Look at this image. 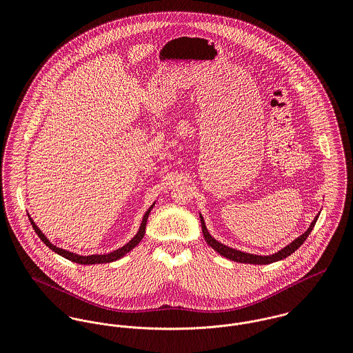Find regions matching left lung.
<instances>
[{
  "instance_id": "8db88e82",
  "label": "left lung",
  "mask_w": 353,
  "mask_h": 353,
  "mask_svg": "<svg viewBox=\"0 0 353 353\" xmlns=\"http://www.w3.org/2000/svg\"><path fill=\"white\" fill-rule=\"evenodd\" d=\"M318 216L319 213L314 217V220L311 221L310 227L307 228V231L302 234L301 236H298L294 242H291L290 245H287L285 248H283L281 250H279L274 254H270V255H256V254H250V252H241V250H236V249H232V248H228L225 245H223L221 242L216 241L208 231L206 225H205V220L202 217L201 213H200V219H201V227L202 234H203V238L206 241V243L214 250V252H219L220 255L231 259V261H235V262H239V263H252V265H268V263H272V262H277V261H281L284 258H287L288 255H291L292 252H296L303 243L304 241L307 239V236L310 235V232L312 231L316 220H318Z\"/></svg>"
}]
</instances>
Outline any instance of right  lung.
I'll list each match as a JSON object with an SVG mask.
<instances>
[{
  "instance_id": "obj_1",
  "label": "right lung",
  "mask_w": 353,
  "mask_h": 353,
  "mask_svg": "<svg viewBox=\"0 0 353 353\" xmlns=\"http://www.w3.org/2000/svg\"><path fill=\"white\" fill-rule=\"evenodd\" d=\"M156 202V201H154ZM154 202L152 203L151 206L148 208V210L145 212L144 217H143V221H141V225L137 231V234L126 243L123 245L122 248L114 250V252H107V254H92V255H80V254H76V252H69V250H65V249H61V248H57L55 245H52L50 241L48 239V236L41 231V228L35 224V221L32 220V217L28 214V219L32 224V228L35 230L37 235L41 238V241L51 249L52 252L59 254L61 256L72 261V262H76V263H81V265H95V263H107V262H114L119 258H122L125 254H128L129 252H132L140 242L141 239L144 238V234H145V227H147V220H148V216L151 213L152 208L154 206Z\"/></svg>"
}]
</instances>
